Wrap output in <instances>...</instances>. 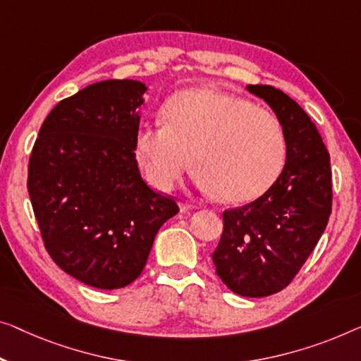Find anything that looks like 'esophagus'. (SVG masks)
Segmentation results:
<instances>
[{
  "label": "esophagus",
  "instance_id": "obj_1",
  "mask_svg": "<svg viewBox=\"0 0 361 361\" xmlns=\"http://www.w3.org/2000/svg\"><path fill=\"white\" fill-rule=\"evenodd\" d=\"M180 209L183 212H185V211H196L197 206H196V204H191V202H180Z\"/></svg>",
  "mask_w": 361,
  "mask_h": 361
}]
</instances>
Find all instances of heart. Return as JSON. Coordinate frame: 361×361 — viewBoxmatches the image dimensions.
I'll use <instances>...</instances> for the list:
<instances>
[{"mask_svg":"<svg viewBox=\"0 0 361 361\" xmlns=\"http://www.w3.org/2000/svg\"><path fill=\"white\" fill-rule=\"evenodd\" d=\"M162 118L164 125L142 123L133 146L139 169L160 191L171 190L191 160L196 185L227 202L257 199L282 173L287 137L281 120L243 97L190 89L166 102Z\"/></svg>","mask_w":361,"mask_h":361,"instance_id":"1","label":"heart"}]
</instances>
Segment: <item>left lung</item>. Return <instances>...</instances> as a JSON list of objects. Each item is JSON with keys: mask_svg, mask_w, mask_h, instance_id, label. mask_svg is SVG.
<instances>
[{"mask_svg": "<svg viewBox=\"0 0 361 361\" xmlns=\"http://www.w3.org/2000/svg\"><path fill=\"white\" fill-rule=\"evenodd\" d=\"M271 106L287 137L282 173L256 201L224 212L215 272L241 297L261 298L292 282L324 233L332 206L331 160L314 123L272 85H246Z\"/></svg>", "mask_w": 361, "mask_h": 361, "instance_id": "8db88e82", "label": "left lung"}]
</instances>
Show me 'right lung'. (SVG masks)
Wrapping results in <instances>:
<instances>
[{"label": "right lung", "instance_id": "obj_1", "mask_svg": "<svg viewBox=\"0 0 361 361\" xmlns=\"http://www.w3.org/2000/svg\"><path fill=\"white\" fill-rule=\"evenodd\" d=\"M146 92L133 79L87 85L50 111L30 154L27 188L48 255L95 288L136 281L180 211L150 190L134 159Z\"/></svg>", "mask_w": 361, "mask_h": 361}]
</instances>
